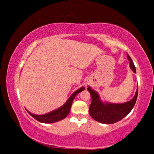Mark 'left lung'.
Instances as JSON below:
<instances>
[{
    "label": "left lung",
    "mask_w": 154,
    "mask_h": 154,
    "mask_svg": "<svg viewBox=\"0 0 154 154\" xmlns=\"http://www.w3.org/2000/svg\"><path fill=\"white\" fill-rule=\"evenodd\" d=\"M128 58L130 61V66L132 71L136 72L134 62L128 54ZM87 90L89 91L92 97V103L89 109L91 117L96 121L105 124H114L126 117L133 109L138 96L137 88L134 98L128 102L122 104L103 103L95 91L91 89L90 87H88Z\"/></svg>",
    "instance_id": "8db88e82"
}]
</instances>
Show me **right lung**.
Returning a JSON list of instances; mask_svg holds the SVG:
<instances>
[{
  "label": "right lung",
  "mask_w": 154,
  "mask_h": 154,
  "mask_svg": "<svg viewBox=\"0 0 154 154\" xmlns=\"http://www.w3.org/2000/svg\"><path fill=\"white\" fill-rule=\"evenodd\" d=\"M85 88L82 87L80 89L77 90V91L72 94L71 96V97L69 98L66 103H65L63 106H62L61 107L56 109L55 111H53L50 112V113H47L45 115H35L30 113L29 111H28V113H29L32 118H35L36 120L42 122V123L49 124V123H54V122L60 121L62 119H64L68 116V114L69 113L70 109H71L72 101H73L74 98L77 94L82 92V91L84 90Z\"/></svg>",
  "instance_id": "add662e5"
}]
</instances>
